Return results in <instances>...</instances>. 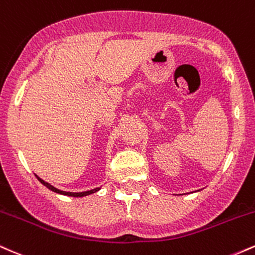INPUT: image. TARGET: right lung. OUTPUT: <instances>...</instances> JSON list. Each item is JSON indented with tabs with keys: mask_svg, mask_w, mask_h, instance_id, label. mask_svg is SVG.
I'll return each mask as SVG.
<instances>
[{
	"mask_svg": "<svg viewBox=\"0 0 255 255\" xmlns=\"http://www.w3.org/2000/svg\"><path fill=\"white\" fill-rule=\"evenodd\" d=\"M36 177L38 178V181H39L40 183L42 184H44V186L46 187V188H49L50 189V191H52V192H55V193H58V194H63V195H68V197H77V198H79V197H86V195H90V194H92V193H96V192H98L99 189L101 188H95V189H91V191H86V192H80V193H73V192H63V191H60V189H57V188H55L54 186H51L50 183H48V182H45V181L44 180H42V178L40 177H38L37 175H36Z\"/></svg>",
	"mask_w": 255,
	"mask_h": 255,
	"instance_id": "1",
	"label": "right lung"
}]
</instances>
